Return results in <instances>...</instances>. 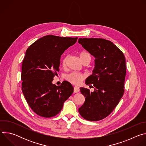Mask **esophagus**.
I'll return each mask as SVG.
<instances>
[{
    "instance_id": "esophagus-1",
    "label": "esophagus",
    "mask_w": 146,
    "mask_h": 146,
    "mask_svg": "<svg viewBox=\"0 0 146 146\" xmlns=\"http://www.w3.org/2000/svg\"><path fill=\"white\" fill-rule=\"evenodd\" d=\"M80 91V88L78 87H77V86H75L74 87V93H77Z\"/></svg>"
}]
</instances>
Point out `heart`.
I'll return each instance as SVG.
<instances>
[{"instance_id": "obj_1", "label": "heart", "mask_w": 146, "mask_h": 146, "mask_svg": "<svg viewBox=\"0 0 146 146\" xmlns=\"http://www.w3.org/2000/svg\"><path fill=\"white\" fill-rule=\"evenodd\" d=\"M80 58H81V60L82 61L86 58H90L91 59V56L89 53L84 52H82L80 54ZM68 58V57L66 56L63 59H62V65L63 67H65L66 66ZM65 78L68 82L71 83V84H72L73 85H78L84 79L85 76L84 74L79 73L71 72L70 73L66 74Z\"/></svg>"}]
</instances>
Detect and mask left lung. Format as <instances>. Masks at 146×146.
I'll use <instances>...</instances> for the list:
<instances>
[{
	"mask_svg": "<svg viewBox=\"0 0 146 146\" xmlns=\"http://www.w3.org/2000/svg\"><path fill=\"white\" fill-rule=\"evenodd\" d=\"M78 42L95 58L93 73L86 81V84L92 85L95 90L92 92L80 88L85 102L78 111L87 120L99 121L113 111L123 95L125 58L113 43L106 39L80 38Z\"/></svg>",
	"mask_w": 146,
	"mask_h": 146,
	"instance_id": "1",
	"label": "left lung"
}]
</instances>
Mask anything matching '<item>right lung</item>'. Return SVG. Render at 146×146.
I'll return each instance as SVG.
<instances>
[{"label": "right lung", "mask_w": 146, "mask_h": 146, "mask_svg": "<svg viewBox=\"0 0 146 146\" xmlns=\"http://www.w3.org/2000/svg\"><path fill=\"white\" fill-rule=\"evenodd\" d=\"M77 38L47 35L27 49L22 64V91L29 106L38 115L55 116L73 94L70 82L64 81L56 86L52 81L59 70L61 55Z\"/></svg>", "instance_id": "1"}]
</instances>
